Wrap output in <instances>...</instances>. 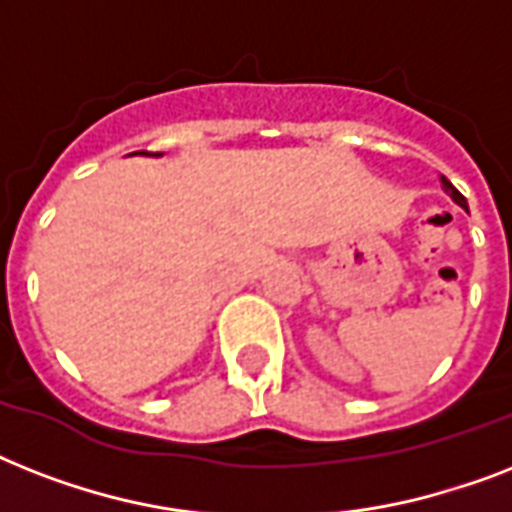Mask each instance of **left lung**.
<instances>
[{"label":"left lung","instance_id":"8db88e82","mask_svg":"<svg viewBox=\"0 0 512 512\" xmlns=\"http://www.w3.org/2000/svg\"><path fill=\"white\" fill-rule=\"evenodd\" d=\"M441 183H444V191L449 193V196H452V199L457 201V204H460V207L468 209V201H465V196H462V193L457 191V188H454V185L449 183V180H446V177H441Z\"/></svg>","mask_w":512,"mask_h":512}]
</instances>
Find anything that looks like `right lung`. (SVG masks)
<instances>
[{
    "label": "right lung",
    "mask_w": 512,
    "mask_h": 512,
    "mask_svg": "<svg viewBox=\"0 0 512 512\" xmlns=\"http://www.w3.org/2000/svg\"><path fill=\"white\" fill-rule=\"evenodd\" d=\"M156 156H162V154H156Z\"/></svg>",
    "instance_id": "right-lung-1"
}]
</instances>
